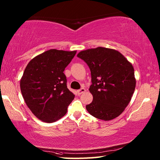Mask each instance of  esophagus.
Segmentation results:
<instances>
[{
    "instance_id": "obj_1",
    "label": "esophagus",
    "mask_w": 160,
    "mask_h": 160,
    "mask_svg": "<svg viewBox=\"0 0 160 160\" xmlns=\"http://www.w3.org/2000/svg\"><path fill=\"white\" fill-rule=\"evenodd\" d=\"M84 91H85V89H84V88H81L80 89L77 91V93H78V96H80V95L83 93L84 92Z\"/></svg>"
}]
</instances>
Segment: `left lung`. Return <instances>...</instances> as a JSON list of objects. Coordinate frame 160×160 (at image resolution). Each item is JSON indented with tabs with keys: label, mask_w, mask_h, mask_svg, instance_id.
<instances>
[{
	"label": "left lung",
	"mask_w": 160,
	"mask_h": 160,
	"mask_svg": "<svg viewBox=\"0 0 160 160\" xmlns=\"http://www.w3.org/2000/svg\"><path fill=\"white\" fill-rule=\"evenodd\" d=\"M77 56L89 67L93 101L87 104L89 113L100 120H111L127 107L134 93V69L116 50L97 47L80 52Z\"/></svg>",
	"instance_id": "1"
}]
</instances>
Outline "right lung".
<instances>
[{"mask_svg": "<svg viewBox=\"0 0 160 160\" xmlns=\"http://www.w3.org/2000/svg\"><path fill=\"white\" fill-rule=\"evenodd\" d=\"M76 51L50 49L28 63L20 80L26 104L39 120L52 123L67 113L75 95L67 86L64 69Z\"/></svg>", "mask_w": 160, "mask_h": 160, "instance_id": "right-lung-1", "label": "right lung"}]
</instances>
